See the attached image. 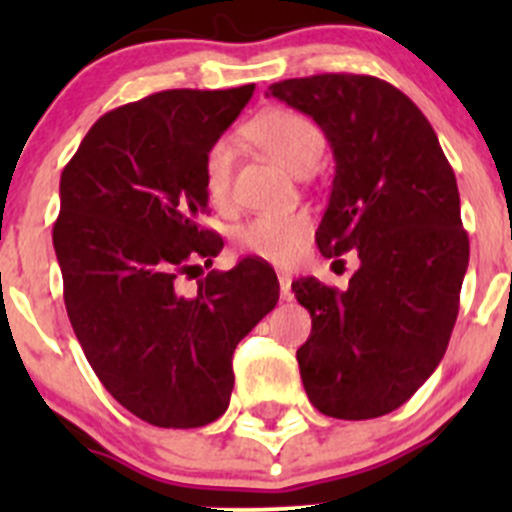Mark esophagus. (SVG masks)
I'll use <instances>...</instances> for the list:
<instances>
[{"label": "esophagus", "instance_id": "34e87169", "mask_svg": "<svg viewBox=\"0 0 512 512\" xmlns=\"http://www.w3.org/2000/svg\"><path fill=\"white\" fill-rule=\"evenodd\" d=\"M277 280H280V297L285 299V302H289V299L294 297L292 275H289V272H280V275H277Z\"/></svg>", "mask_w": 512, "mask_h": 512}]
</instances>
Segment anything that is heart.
<instances>
[{
    "label": "heart",
    "mask_w": 512,
    "mask_h": 512,
    "mask_svg": "<svg viewBox=\"0 0 512 512\" xmlns=\"http://www.w3.org/2000/svg\"><path fill=\"white\" fill-rule=\"evenodd\" d=\"M247 138L277 163L292 173L304 175L319 163L324 146V133L312 118L292 108H270L252 118L242 128ZM237 141L220 136L210 143L203 158V183L210 203L227 208L232 203V180H235ZM309 235V218L304 213H262L245 220L235 230V245L245 255L260 257L265 262L285 265L294 260L299 247Z\"/></svg>",
    "instance_id": "b5f03b06"
}]
</instances>
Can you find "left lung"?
<instances>
[{
	"instance_id": "1",
	"label": "left lung",
	"mask_w": 512,
	"mask_h": 512,
	"mask_svg": "<svg viewBox=\"0 0 512 512\" xmlns=\"http://www.w3.org/2000/svg\"><path fill=\"white\" fill-rule=\"evenodd\" d=\"M267 96L327 136L337 168L317 245L361 262L344 292L317 277L292 282L312 317L297 349L304 391L324 416L391 414L436 371L458 317L468 235L456 175L428 118L389 81L317 74Z\"/></svg>"
}]
</instances>
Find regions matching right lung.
Instances as JSON below:
<instances>
[{"mask_svg":"<svg viewBox=\"0 0 512 512\" xmlns=\"http://www.w3.org/2000/svg\"><path fill=\"white\" fill-rule=\"evenodd\" d=\"M255 84L173 89L101 116L61 173L54 250L76 339L108 394L160 428H198L230 404L232 354L280 299L265 262L208 272L223 237L208 210L203 158Z\"/></svg>","mask_w":512,"mask_h":512,"instance_id":"add662e5","label":"right lung"}]
</instances>
